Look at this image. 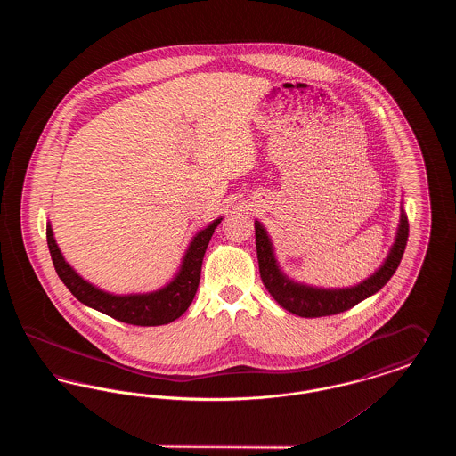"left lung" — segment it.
I'll return each instance as SVG.
<instances>
[{
    "mask_svg": "<svg viewBox=\"0 0 456 456\" xmlns=\"http://www.w3.org/2000/svg\"><path fill=\"white\" fill-rule=\"evenodd\" d=\"M255 236H256V253H258L261 281L266 287V290L270 292V296L292 314H297L303 318H320V316L344 313L350 307H354L355 304L368 299L369 296L376 294L379 289L387 285L403 256V251L409 240V220L405 212L402 210L398 232H396L395 244L391 246L388 258L376 273L369 277L368 281L350 289H318V287H307L303 283L289 281L281 272L273 255V246L258 220L255 222Z\"/></svg>",
    "mask_w": 456,
    "mask_h": 456,
    "instance_id": "8db88e82",
    "label": "left lung"
}]
</instances>
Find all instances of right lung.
I'll list each match as a JSON object with an SVG mask.
<instances>
[{
  "instance_id": "add662e5",
  "label": "right lung",
  "mask_w": 456,
  "mask_h": 456,
  "mask_svg": "<svg viewBox=\"0 0 456 456\" xmlns=\"http://www.w3.org/2000/svg\"><path fill=\"white\" fill-rule=\"evenodd\" d=\"M222 218L214 220L207 229L200 231L196 234L184 258L181 270L174 277L171 283L162 287L160 290H155L151 294H131V296H114L104 292L92 283L84 281L68 263H66L54 236L53 229L47 224L45 236L47 246L51 253V260L56 268L58 277L63 281L68 290L80 301L92 309H97L110 318L136 326H159L167 325L174 320H177L188 307L193 303L196 289L200 283L201 273V263L207 251V246L212 239Z\"/></svg>"
}]
</instances>
